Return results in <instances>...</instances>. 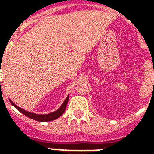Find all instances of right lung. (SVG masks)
Instances as JSON below:
<instances>
[{"label": "right lung", "mask_w": 154, "mask_h": 154, "mask_svg": "<svg viewBox=\"0 0 154 154\" xmlns=\"http://www.w3.org/2000/svg\"><path fill=\"white\" fill-rule=\"evenodd\" d=\"M68 99H69V96H67V97L66 98V100H64V102L62 104V106H61L60 108H59L58 110H57L56 111H54V112H52V113L46 114V115H38V114L31 113V112H29V111L25 110L24 109L20 108V107L17 106L13 103L11 100H10V101H11V105L13 106H15L19 111H20L22 114H24L25 116H26L27 117H29V118L35 119V120L39 121V122H47V121H52V120L56 119L57 118H58V117H60V116L64 113V111L66 110L67 104V102H68Z\"/></svg>", "instance_id": "obj_1"}]
</instances>
